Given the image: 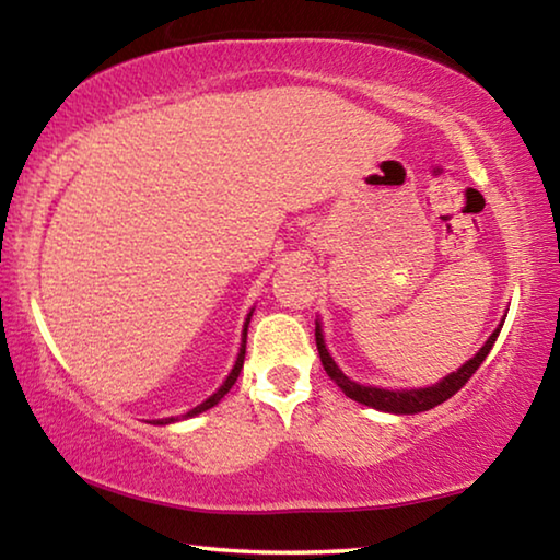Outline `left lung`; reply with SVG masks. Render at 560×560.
I'll use <instances>...</instances> for the list:
<instances>
[{
    "label": "left lung",
    "mask_w": 560,
    "mask_h": 560,
    "mask_svg": "<svg viewBox=\"0 0 560 560\" xmlns=\"http://www.w3.org/2000/svg\"><path fill=\"white\" fill-rule=\"evenodd\" d=\"M497 336H499V328L489 336L485 348H481L477 355H474L471 360H467V363H464L457 373L447 375L438 385L422 387V390H383V387L358 385V383L350 381V377H346L343 371H340V368L334 363V358L328 355L326 343H324V334H320V326L316 324L318 355H320V363H324V371L328 373L330 381H334L340 387V390H343L350 397V400L363 402L368 407H375V410H383V412H395V415L424 412V410H432V407L442 405L444 400H450V397L454 393H459L462 387H464V383H467L469 377L477 373V368L485 363V358L489 355L491 346H494Z\"/></svg>",
    "instance_id": "obj_1"
}]
</instances>
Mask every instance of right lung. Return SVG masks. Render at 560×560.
I'll use <instances>...</instances> for the list:
<instances>
[{
	"instance_id": "1",
	"label": "right lung",
	"mask_w": 560,
	"mask_h": 560,
	"mask_svg": "<svg viewBox=\"0 0 560 560\" xmlns=\"http://www.w3.org/2000/svg\"><path fill=\"white\" fill-rule=\"evenodd\" d=\"M246 326H249V318H246ZM246 326H244V338H242V348H240V358H236V363H234V368H232V373L226 375V381L222 383V387L220 390H217L212 397H207V400L202 402V405H197V407H192V410L189 412H185L183 417H195V415H200V412H205V410H210V407H214L217 402L222 400V397L232 390V385L236 383V377H240V371H242V365H244V353H246ZM167 422H175V417H165V420H158V424H167Z\"/></svg>"
}]
</instances>
